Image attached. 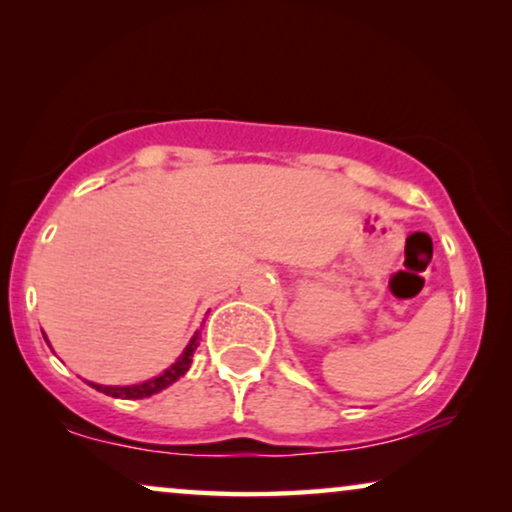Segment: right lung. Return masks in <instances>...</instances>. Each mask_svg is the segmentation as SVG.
<instances>
[{
  "label": "right lung",
  "instance_id": "right-lung-1",
  "mask_svg": "<svg viewBox=\"0 0 512 512\" xmlns=\"http://www.w3.org/2000/svg\"><path fill=\"white\" fill-rule=\"evenodd\" d=\"M44 338H46V335H44ZM198 345H200V333H195L191 342L186 345L184 354H181L170 368L163 370V373H160L158 377H153V380H146L142 384H132V387H104V384H95V382H88V384L93 389L102 391V394L114 396V398H128V401H135V398H149L153 394H158V391L170 387L172 382H177L181 375H186V370L191 368L193 352L198 349Z\"/></svg>",
  "mask_w": 512,
  "mask_h": 512
}]
</instances>
